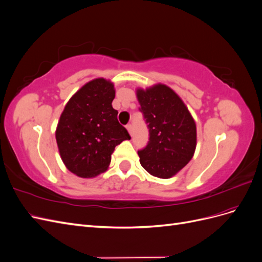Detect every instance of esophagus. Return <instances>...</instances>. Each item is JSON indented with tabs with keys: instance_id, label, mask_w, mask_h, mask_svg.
Here are the masks:
<instances>
[{
	"instance_id": "esophagus-1",
	"label": "esophagus",
	"mask_w": 262,
	"mask_h": 262,
	"mask_svg": "<svg viewBox=\"0 0 262 262\" xmlns=\"http://www.w3.org/2000/svg\"><path fill=\"white\" fill-rule=\"evenodd\" d=\"M126 129H128V131H129V133L131 134V136H132V124H128V125H126Z\"/></svg>"
}]
</instances>
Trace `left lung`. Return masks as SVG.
<instances>
[{
    "label": "left lung",
    "instance_id": "left-lung-1",
    "mask_svg": "<svg viewBox=\"0 0 262 262\" xmlns=\"http://www.w3.org/2000/svg\"><path fill=\"white\" fill-rule=\"evenodd\" d=\"M138 99L149 136L146 146L138 150L140 163L150 175L170 178L193 156L196 144L193 118L178 95L166 85L138 90Z\"/></svg>",
    "mask_w": 262,
    "mask_h": 262
}]
</instances>
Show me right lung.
Wrapping results in <instances>:
<instances>
[{
    "label": "right lung",
    "mask_w": 262,
    "mask_h": 262,
    "mask_svg": "<svg viewBox=\"0 0 262 262\" xmlns=\"http://www.w3.org/2000/svg\"><path fill=\"white\" fill-rule=\"evenodd\" d=\"M113 83L96 78L69 100L60 117L55 139L67 168L83 178L104 172L115 147L131 137L113 108Z\"/></svg>",
    "instance_id": "obj_1"
}]
</instances>
